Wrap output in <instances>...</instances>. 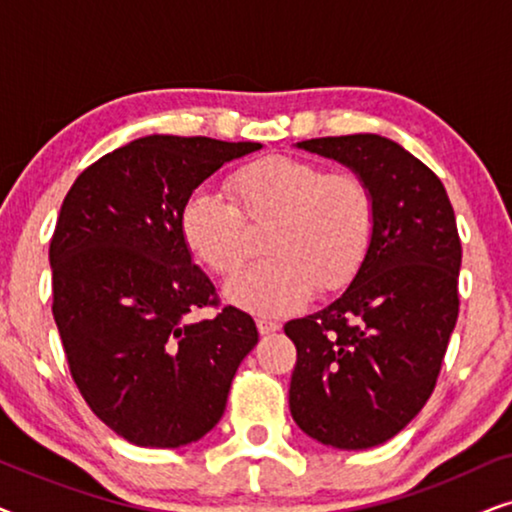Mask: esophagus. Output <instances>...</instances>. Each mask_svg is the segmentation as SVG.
<instances>
[{
	"mask_svg": "<svg viewBox=\"0 0 512 512\" xmlns=\"http://www.w3.org/2000/svg\"><path fill=\"white\" fill-rule=\"evenodd\" d=\"M256 326H258V333H261V335H272V333H277V331H279V324H277V321L265 319V317L256 319Z\"/></svg>",
	"mask_w": 512,
	"mask_h": 512,
	"instance_id": "esophagus-1",
	"label": "esophagus"
}]
</instances>
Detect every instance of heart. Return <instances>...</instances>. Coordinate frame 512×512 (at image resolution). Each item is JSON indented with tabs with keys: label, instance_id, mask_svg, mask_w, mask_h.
<instances>
[{
	"label": "heart",
	"instance_id": "1",
	"mask_svg": "<svg viewBox=\"0 0 512 512\" xmlns=\"http://www.w3.org/2000/svg\"><path fill=\"white\" fill-rule=\"evenodd\" d=\"M226 195L195 188L179 212L188 251L228 277L247 258L249 230L241 219L268 223L265 254L226 286V298L254 314H284L307 303L314 289L338 291L354 279L375 237L377 205L368 181L328 172L296 156H265L228 179Z\"/></svg>",
	"mask_w": 512,
	"mask_h": 512
}]
</instances>
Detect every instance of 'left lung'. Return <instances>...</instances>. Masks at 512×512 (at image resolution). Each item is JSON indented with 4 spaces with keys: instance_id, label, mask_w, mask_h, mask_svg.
<instances>
[{
    "instance_id": "8db88e82",
    "label": "left lung",
    "mask_w": 512,
    "mask_h": 512,
    "mask_svg": "<svg viewBox=\"0 0 512 512\" xmlns=\"http://www.w3.org/2000/svg\"><path fill=\"white\" fill-rule=\"evenodd\" d=\"M368 181L377 223L340 298L291 319L298 349L289 408L300 429L338 450H368L405 429L429 401L459 314L461 242L443 181L380 135L296 144Z\"/></svg>"
}]
</instances>
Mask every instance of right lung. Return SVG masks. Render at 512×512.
<instances>
[{"instance_id": "obj_1", "label": "right lung", "mask_w": 512, "mask_h": 512, "mask_svg": "<svg viewBox=\"0 0 512 512\" xmlns=\"http://www.w3.org/2000/svg\"><path fill=\"white\" fill-rule=\"evenodd\" d=\"M256 142L149 135L107 153L69 188L51 240L53 317L90 410L139 447L195 443L219 424L258 342L254 319L219 305L181 240L186 195Z\"/></svg>"}]
</instances>
